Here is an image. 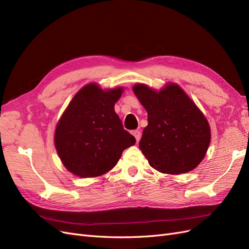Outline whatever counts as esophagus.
<instances>
[{"instance_id": "obj_1", "label": "esophagus", "mask_w": 249, "mask_h": 249, "mask_svg": "<svg viewBox=\"0 0 249 249\" xmlns=\"http://www.w3.org/2000/svg\"><path fill=\"white\" fill-rule=\"evenodd\" d=\"M132 134L134 135V137L136 138V141L138 142L140 140V137H141V132L138 131V130H135V131L132 132Z\"/></svg>"}]
</instances>
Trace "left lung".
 Returning a JSON list of instances; mask_svg holds the SVG:
<instances>
[{"label": "left lung", "instance_id": "obj_1", "mask_svg": "<svg viewBox=\"0 0 249 249\" xmlns=\"http://www.w3.org/2000/svg\"><path fill=\"white\" fill-rule=\"evenodd\" d=\"M147 111L139 147L153 168L179 175L193 170L205 158L211 141L208 120L178 85L157 92L146 85L133 88Z\"/></svg>", "mask_w": 249, "mask_h": 249}]
</instances>
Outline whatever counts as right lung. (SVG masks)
<instances>
[{"label":"right lung","instance_id":"right-lung-1","mask_svg":"<svg viewBox=\"0 0 249 249\" xmlns=\"http://www.w3.org/2000/svg\"><path fill=\"white\" fill-rule=\"evenodd\" d=\"M123 88L104 91L95 84L73 96L56 127L55 145L67 170L81 178L99 177L117 164L136 139L114 111Z\"/></svg>","mask_w":249,"mask_h":249}]
</instances>
